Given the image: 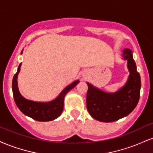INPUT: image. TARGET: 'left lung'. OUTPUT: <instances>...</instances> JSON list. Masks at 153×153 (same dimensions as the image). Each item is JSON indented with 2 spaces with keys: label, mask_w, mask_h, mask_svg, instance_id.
Wrapping results in <instances>:
<instances>
[{
  "label": "left lung",
  "mask_w": 153,
  "mask_h": 153,
  "mask_svg": "<svg viewBox=\"0 0 153 153\" xmlns=\"http://www.w3.org/2000/svg\"><path fill=\"white\" fill-rule=\"evenodd\" d=\"M122 59L127 61L128 79L114 93L105 92L87 82V109L93 118L102 122H112L127 117L134 109L140 99L141 80L133 59L132 51L124 49Z\"/></svg>",
  "instance_id": "left-lung-1"
}]
</instances>
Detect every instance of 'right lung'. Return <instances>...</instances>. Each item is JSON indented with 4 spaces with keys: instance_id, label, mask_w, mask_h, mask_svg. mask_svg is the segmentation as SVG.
Wrapping results in <instances>:
<instances>
[{
    "instance_id": "1",
    "label": "right lung",
    "mask_w": 153,
    "mask_h": 153,
    "mask_svg": "<svg viewBox=\"0 0 153 153\" xmlns=\"http://www.w3.org/2000/svg\"><path fill=\"white\" fill-rule=\"evenodd\" d=\"M23 53V50L21 54ZM22 63L19 64L16 73L12 81V91L16 106L24 114L39 122H49L56 119L62 114L64 108V99L65 95L79 82L77 80L66 86L56 99L49 102H38L26 99L21 94L18 87V75Z\"/></svg>"
}]
</instances>
